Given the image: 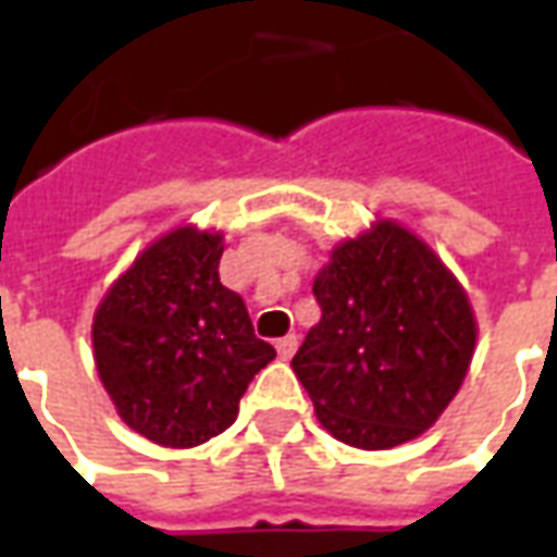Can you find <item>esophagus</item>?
Returning a JSON list of instances; mask_svg holds the SVG:
<instances>
[{
    "mask_svg": "<svg viewBox=\"0 0 557 557\" xmlns=\"http://www.w3.org/2000/svg\"><path fill=\"white\" fill-rule=\"evenodd\" d=\"M274 349H277V355L286 361V358H292L295 355V349H298V339L295 337H280L277 343H274Z\"/></svg>",
    "mask_w": 557,
    "mask_h": 557,
    "instance_id": "obj_1",
    "label": "esophagus"
}]
</instances>
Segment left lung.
I'll list each match as a JSON object with an SVG mask.
<instances>
[{"label":"left lung","instance_id":"obj_1","mask_svg":"<svg viewBox=\"0 0 557 557\" xmlns=\"http://www.w3.org/2000/svg\"><path fill=\"white\" fill-rule=\"evenodd\" d=\"M313 295L322 307L292 370L319 423L361 450L418 438L456 397L478 322L466 289L394 220L334 247Z\"/></svg>","mask_w":557,"mask_h":557}]
</instances>
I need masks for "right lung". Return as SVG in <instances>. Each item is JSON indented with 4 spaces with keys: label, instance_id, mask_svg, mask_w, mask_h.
I'll use <instances>...</instances> for the list:
<instances>
[{
    "label": "right lung",
    "instance_id": "1",
    "mask_svg": "<svg viewBox=\"0 0 557 557\" xmlns=\"http://www.w3.org/2000/svg\"><path fill=\"white\" fill-rule=\"evenodd\" d=\"M220 232L182 226L137 256L95 313V363L119 418L148 442L196 447L232 426L277 351L220 283Z\"/></svg>",
    "mask_w": 557,
    "mask_h": 557
}]
</instances>
